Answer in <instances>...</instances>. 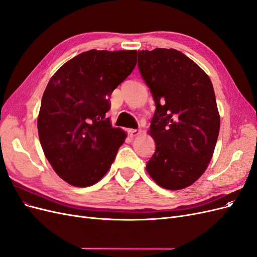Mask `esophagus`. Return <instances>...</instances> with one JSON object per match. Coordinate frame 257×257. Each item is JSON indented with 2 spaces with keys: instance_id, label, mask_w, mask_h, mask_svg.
<instances>
[{
  "instance_id": "1",
  "label": "esophagus",
  "mask_w": 257,
  "mask_h": 257,
  "mask_svg": "<svg viewBox=\"0 0 257 257\" xmlns=\"http://www.w3.org/2000/svg\"><path fill=\"white\" fill-rule=\"evenodd\" d=\"M141 133H142L141 130H130V131H128V134H130L131 137H136V136H138Z\"/></svg>"
}]
</instances>
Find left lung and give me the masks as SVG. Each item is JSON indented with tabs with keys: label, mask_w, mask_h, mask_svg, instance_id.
<instances>
[{
	"label": "left lung",
	"mask_w": 257,
	"mask_h": 257,
	"mask_svg": "<svg viewBox=\"0 0 257 257\" xmlns=\"http://www.w3.org/2000/svg\"><path fill=\"white\" fill-rule=\"evenodd\" d=\"M138 67L155 102L149 134L155 152L146 169L166 190H182L205 173L220 131L213 85L176 49L138 51Z\"/></svg>",
	"instance_id": "left-lung-1"
}]
</instances>
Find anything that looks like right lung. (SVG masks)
Here are the masks:
<instances>
[{"mask_svg":"<svg viewBox=\"0 0 257 257\" xmlns=\"http://www.w3.org/2000/svg\"><path fill=\"white\" fill-rule=\"evenodd\" d=\"M136 50L82 52L54 74L43 94L38 137L54 172L68 184L98 182L126 138L106 112L110 95L136 65Z\"/></svg>","mask_w":257,"mask_h":257,"instance_id":"obj_1","label":"right lung"}]
</instances>
